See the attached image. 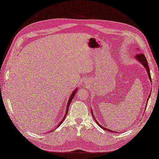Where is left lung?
<instances>
[{
    "instance_id": "8db88e82",
    "label": "left lung",
    "mask_w": 159,
    "mask_h": 159,
    "mask_svg": "<svg viewBox=\"0 0 159 159\" xmlns=\"http://www.w3.org/2000/svg\"><path fill=\"white\" fill-rule=\"evenodd\" d=\"M136 58L140 62H141L142 64L144 65V66L146 68V71H147V72H148V77H149V79H150H150H151V76H150V70H149V67H148V62H147V60H146V57H145V56H144V54H143V53H139V54H136ZM150 95H149V97H148V99H149V97H150ZM147 100V101H148ZM92 116H93V117H94V116H93V113H92ZM94 120H95V121H96V123L98 124L100 127L101 128H103V129H106V130H107V131H109V132H113V131H111V130H110V129H106L105 128H104V127H103L102 125H99V123L97 121V120L94 118Z\"/></svg>"
}]
</instances>
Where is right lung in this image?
Returning <instances> with one entry per match:
<instances>
[{"label": "right lung", "mask_w": 159, "mask_h": 159, "mask_svg": "<svg viewBox=\"0 0 159 159\" xmlns=\"http://www.w3.org/2000/svg\"><path fill=\"white\" fill-rule=\"evenodd\" d=\"M77 91V89H76V90H75L74 91V92L72 93V94L71 95V96H70V99H69V101H68V104H67V107H66V114H65V116L64 117V118H63V120L60 121V123L59 124V125H58V126L62 123L63 122V121L64 120V119H65V117H66V115H67V113H68V108H69V105H70V103H71V101H72V99L74 98V97H75V95L76 94V91Z\"/></svg>", "instance_id": "add662e5"}]
</instances>
